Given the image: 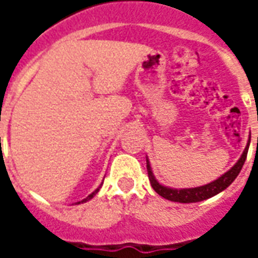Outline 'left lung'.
<instances>
[{
	"mask_svg": "<svg viewBox=\"0 0 258 258\" xmlns=\"http://www.w3.org/2000/svg\"><path fill=\"white\" fill-rule=\"evenodd\" d=\"M249 145L250 135L249 141H247V145L244 148L243 153L240 155L238 162L235 163L232 167L228 170L227 173H224L221 177H218V178L214 179V181H211L209 184L202 185V186H196V188H181V189H177V188H170V186H164V185H162L157 181L156 177L153 175L149 159L146 157L148 177H149V181H151L152 188L156 190L157 194L160 195L162 198H164V199L171 200V202H178V203H196V202L210 199V198L216 196V195H218L224 189H227L228 186L235 181V178L238 177L239 173H240V170L243 167L244 162H246Z\"/></svg>",
	"mask_w": 258,
	"mask_h": 258,
	"instance_id": "left-lung-1",
	"label": "left lung"
}]
</instances>
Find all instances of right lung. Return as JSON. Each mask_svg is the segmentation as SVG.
I'll list each match as a JSON object with an SVG mask.
<instances>
[{
	"label": "right lung",
	"instance_id": "obj_1",
	"mask_svg": "<svg viewBox=\"0 0 258 258\" xmlns=\"http://www.w3.org/2000/svg\"><path fill=\"white\" fill-rule=\"evenodd\" d=\"M101 186H102V184H101ZM101 186H99V188H101ZM99 188H96V189L94 190L92 194H90V195H88V196H87V198H85V199H83V200H81V202H77V203H79V205H80V203H85V202H88V200L92 199V198H94V196H95V195L98 194V192H99Z\"/></svg>",
	"mask_w": 258,
	"mask_h": 258
}]
</instances>
